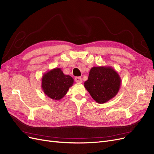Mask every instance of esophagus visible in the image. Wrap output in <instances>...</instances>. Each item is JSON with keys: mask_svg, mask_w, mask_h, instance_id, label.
<instances>
[{"mask_svg": "<svg viewBox=\"0 0 154 154\" xmlns=\"http://www.w3.org/2000/svg\"><path fill=\"white\" fill-rule=\"evenodd\" d=\"M74 80H75V82L77 83H82V79L81 77H75Z\"/></svg>", "mask_w": 154, "mask_h": 154, "instance_id": "obj_1", "label": "esophagus"}]
</instances>
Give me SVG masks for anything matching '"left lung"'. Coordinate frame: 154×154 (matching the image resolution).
<instances>
[{"label":"left lung","instance_id":"1","mask_svg":"<svg viewBox=\"0 0 154 154\" xmlns=\"http://www.w3.org/2000/svg\"><path fill=\"white\" fill-rule=\"evenodd\" d=\"M120 84V78L113 69L94 67L91 69L84 86L96 102L104 103L117 94Z\"/></svg>","mask_w":154,"mask_h":154}]
</instances>
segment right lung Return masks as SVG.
I'll return each instance as SVG.
<instances>
[{"label": "right lung", "mask_w": 154, "mask_h": 154, "mask_svg": "<svg viewBox=\"0 0 154 154\" xmlns=\"http://www.w3.org/2000/svg\"><path fill=\"white\" fill-rule=\"evenodd\" d=\"M71 76L66 75L60 69H54L45 74L42 87L45 94L51 99L58 100L66 94L73 83Z\"/></svg>", "instance_id": "add662e5"}]
</instances>
